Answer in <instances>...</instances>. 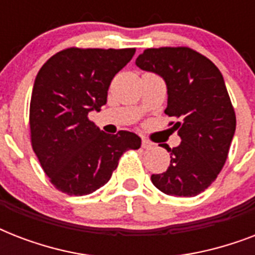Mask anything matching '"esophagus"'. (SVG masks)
<instances>
[{"mask_svg": "<svg viewBox=\"0 0 255 255\" xmlns=\"http://www.w3.org/2000/svg\"><path fill=\"white\" fill-rule=\"evenodd\" d=\"M152 145H153V144H152L149 140L147 139L141 140V147H143L144 149H149V148H152Z\"/></svg>", "mask_w": 255, "mask_h": 255, "instance_id": "34e87169", "label": "esophagus"}]
</instances>
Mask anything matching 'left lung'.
I'll return each mask as SVG.
<instances>
[{"mask_svg":"<svg viewBox=\"0 0 255 255\" xmlns=\"http://www.w3.org/2000/svg\"><path fill=\"white\" fill-rule=\"evenodd\" d=\"M136 66L164 79L165 114L178 120L172 128L181 139L172 149L161 145L170 152V164L163 173L152 174V182L169 196H197L217 178L236 132L224 77L213 62L188 47L144 50Z\"/></svg>","mask_w":255,"mask_h":255,"instance_id":"left-lung-1","label":"left lung"}]
</instances>
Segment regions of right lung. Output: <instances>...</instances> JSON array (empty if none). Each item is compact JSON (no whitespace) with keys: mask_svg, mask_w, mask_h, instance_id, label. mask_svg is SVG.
I'll return each mask as SVG.
<instances>
[{"mask_svg":"<svg viewBox=\"0 0 255 255\" xmlns=\"http://www.w3.org/2000/svg\"><path fill=\"white\" fill-rule=\"evenodd\" d=\"M135 49H66L38 71L30 102L31 144L57 189L86 196L107 184L120 156L139 149L129 131L106 133L88 112L107 103L112 78L131 61Z\"/></svg>","mask_w":255,"mask_h":255,"instance_id":"obj_1","label":"right lung"}]
</instances>
